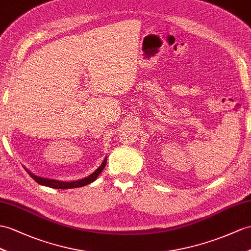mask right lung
Wrapping results in <instances>:
<instances>
[{
	"label": "right lung",
	"instance_id": "obj_1",
	"mask_svg": "<svg viewBox=\"0 0 251 251\" xmlns=\"http://www.w3.org/2000/svg\"><path fill=\"white\" fill-rule=\"evenodd\" d=\"M106 161H107V158L105 157L104 161L102 162V164L100 165V166L98 167L93 174L89 175L88 176H86V178L81 179V180H76V181H69V182L59 181V180H55V179L44 178V176H36L33 173H30L29 170L26 169L25 167H24V169H25L26 172H27V174L30 176H32V178L40 185H45V186H48V187L57 188V189H68V188L82 187V186H85V185H87V184H90L91 182H94L98 178V176H99V175L102 173V170L104 169L105 165H106Z\"/></svg>",
	"mask_w": 251,
	"mask_h": 251
}]
</instances>
